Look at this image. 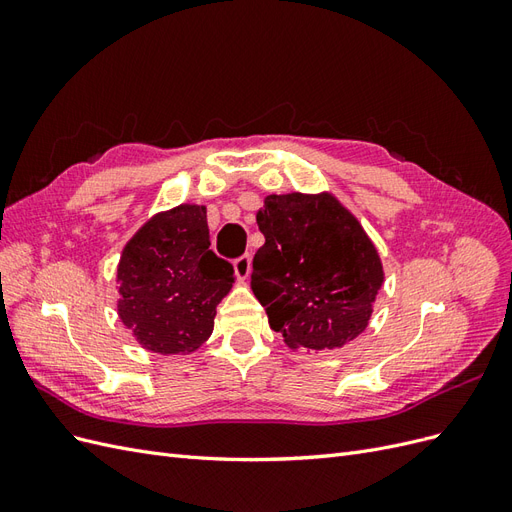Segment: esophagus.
I'll list each match as a JSON object with an SVG mask.
<instances>
[{
    "label": "esophagus",
    "mask_w": 512,
    "mask_h": 512,
    "mask_svg": "<svg viewBox=\"0 0 512 512\" xmlns=\"http://www.w3.org/2000/svg\"><path fill=\"white\" fill-rule=\"evenodd\" d=\"M232 267H235V273H237V280H245L247 275H250V269H252V256L250 254H243L239 258H235V262H232Z\"/></svg>",
    "instance_id": "1"
}]
</instances>
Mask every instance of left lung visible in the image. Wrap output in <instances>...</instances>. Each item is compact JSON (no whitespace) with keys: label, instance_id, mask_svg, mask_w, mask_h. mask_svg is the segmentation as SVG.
I'll list each match as a JSON object with an SVG mask.
<instances>
[{"label":"left lung","instance_id":"8db88e82","mask_svg":"<svg viewBox=\"0 0 512 512\" xmlns=\"http://www.w3.org/2000/svg\"><path fill=\"white\" fill-rule=\"evenodd\" d=\"M265 245L252 290L290 348H339L363 333L382 265L361 224L329 194H271L256 215Z\"/></svg>","mask_w":512,"mask_h":512}]
</instances>
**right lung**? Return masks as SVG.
<instances>
[{"mask_svg": "<svg viewBox=\"0 0 512 512\" xmlns=\"http://www.w3.org/2000/svg\"><path fill=\"white\" fill-rule=\"evenodd\" d=\"M209 245L207 211L196 205L156 215L126 245L117 269L119 316L143 348L185 354L211 335L235 271Z\"/></svg>", "mask_w": 512, "mask_h": 512, "instance_id": "obj_1", "label": "right lung"}]
</instances>
